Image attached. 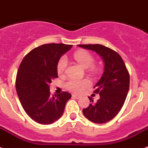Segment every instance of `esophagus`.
Segmentation results:
<instances>
[{"instance_id":"obj_1","label":"esophagus","mask_w":148,"mask_h":148,"mask_svg":"<svg viewBox=\"0 0 148 148\" xmlns=\"http://www.w3.org/2000/svg\"><path fill=\"white\" fill-rule=\"evenodd\" d=\"M72 97L74 98V99H79L80 98V97H79V95H77V94H72Z\"/></svg>"}]
</instances>
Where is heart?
Returning a JSON list of instances; mask_svg holds the SVG:
<instances>
[{"instance_id":"b5f03b06","label":"heart","mask_w":148,"mask_h":148,"mask_svg":"<svg viewBox=\"0 0 148 148\" xmlns=\"http://www.w3.org/2000/svg\"><path fill=\"white\" fill-rule=\"evenodd\" d=\"M75 60L80 66L85 69H88L93 65L94 58L89 52L86 51H79L74 54ZM67 66V60L66 58H62L59 60L57 66V71L59 75L64 73ZM90 86V82L87 79L77 80V79H71L68 81L66 84V87L72 92H80L82 90Z\"/></svg>"}]
</instances>
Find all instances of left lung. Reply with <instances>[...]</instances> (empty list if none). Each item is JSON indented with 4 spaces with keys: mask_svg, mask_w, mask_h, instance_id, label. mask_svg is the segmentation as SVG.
I'll list each match as a JSON object with an SVG mask.
<instances>
[{
    "mask_svg": "<svg viewBox=\"0 0 148 148\" xmlns=\"http://www.w3.org/2000/svg\"><path fill=\"white\" fill-rule=\"evenodd\" d=\"M78 46L94 51L103 61V74L94 87V93L99 94L100 98L82 112L94 123H106L114 119L123 106L129 90V73L120 55L112 49L99 44Z\"/></svg>",
    "mask_w": 148,
    "mask_h": 148,
    "instance_id": "left-lung-1",
    "label": "left lung"
}]
</instances>
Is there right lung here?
Returning <instances> with one entry per match:
<instances>
[{"instance_id": "right-lung-1", "label": "right lung", "mask_w": 148, "mask_h": 148, "mask_svg": "<svg viewBox=\"0 0 148 148\" xmlns=\"http://www.w3.org/2000/svg\"><path fill=\"white\" fill-rule=\"evenodd\" d=\"M72 45L50 43L32 50L21 62L16 77V90L21 103L30 118L49 125L62 116L69 93L51 95L50 84L58 77L59 60Z\"/></svg>"}]
</instances>
